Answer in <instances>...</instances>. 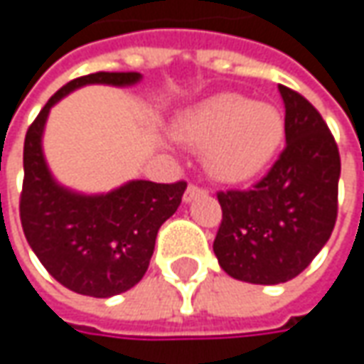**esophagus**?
<instances>
[{
  "label": "esophagus",
  "instance_id": "34e87169",
  "mask_svg": "<svg viewBox=\"0 0 364 364\" xmlns=\"http://www.w3.org/2000/svg\"><path fill=\"white\" fill-rule=\"evenodd\" d=\"M206 194V190L198 188V186H194V184H190L188 188H186V194H184V203L188 204L192 203L194 198H198V196H204Z\"/></svg>",
  "mask_w": 364,
  "mask_h": 364
}]
</instances>
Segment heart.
<instances>
[{"instance_id":"heart-1","label":"heart","mask_w":364,"mask_h":364,"mask_svg":"<svg viewBox=\"0 0 364 364\" xmlns=\"http://www.w3.org/2000/svg\"><path fill=\"white\" fill-rule=\"evenodd\" d=\"M180 137L206 149L208 172L217 180L239 184L269 166L284 139V117L269 103L220 92L182 117Z\"/></svg>"}]
</instances>
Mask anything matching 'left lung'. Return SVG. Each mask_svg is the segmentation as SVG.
<instances>
[{"label": "left lung", "mask_w": 364, "mask_h": 364, "mask_svg": "<svg viewBox=\"0 0 364 364\" xmlns=\"http://www.w3.org/2000/svg\"><path fill=\"white\" fill-rule=\"evenodd\" d=\"M286 149L251 190L218 192V265L235 279L275 286L300 275L332 235L341 156L328 125L301 95L279 85Z\"/></svg>", "instance_id": "obj_1"}]
</instances>
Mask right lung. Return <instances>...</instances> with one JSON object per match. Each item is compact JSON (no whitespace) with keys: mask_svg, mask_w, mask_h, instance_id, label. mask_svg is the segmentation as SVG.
Segmentation results:
<instances>
[{"mask_svg":"<svg viewBox=\"0 0 364 364\" xmlns=\"http://www.w3.org/2000/svg\"><path fill=\"white\" fill-rule=\"evenodd\" d=\"M139 73H95L66 82L40 111L23 141V235L40 263L64 287L111 298L132 289L147 272L160 227L182 203L186 182L129 180L109 192L87 194L60 184L44 156L50 109L87 85L133 87Z\"/></svg>","mask_w":364,"mask_h":364,"instance_id":"right-lung-1","label":"right lung"}]
</instances>
